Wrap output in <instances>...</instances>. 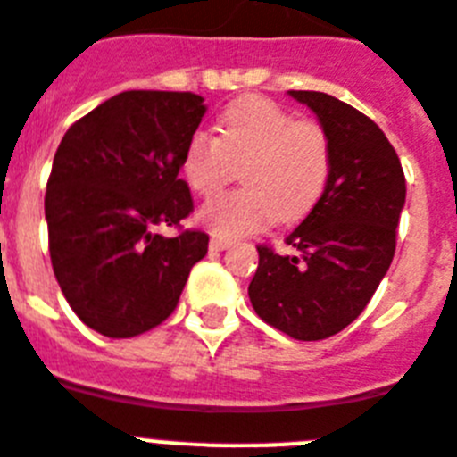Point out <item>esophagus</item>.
I'll use <instances>...</instances> for the list:
<instances>
[{
  "instance_id": "obj_1",
  "label": "esophagus",
  "mask_w": 457,
  "mask_h": 457,
  "mask_svg": "<svg viewBox=\"0 0 457 457\" xmlns=\"http://www.w3.org/2000/svg\"><path fill=\"white\" fill-rule=\"evenodd\" d=\"M229 244H232V239H228V237H220V235H213L209 241L211 251H225Z\"/></svg>"
}]
</instances>
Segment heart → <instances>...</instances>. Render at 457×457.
<instances>
[{
    "label": "heart",
    "instance_id": "heart-1",
    "mask_svg": "<svg viewBox=\"0 0 457 457\" xmlns=\"http://www.w3.org/2000/svg\"><path fill=\"white\" fill-rule=\"evenodd\" d=\"M218 136L195 131L185 143L180 173L190 190L216 195L237 176L246 187L213 196L199 220L218 235H246L279 218H305L326 195L333 173V145L317 121L298 120L265 96L229 103Z\"/></svg>",
    "mask_w": 457,
    "mask_h": 457
}]
</instances>
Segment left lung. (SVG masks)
<instances>
[{
  "label": "left lung",
  "instance_id": "8db88e82",
  "mask_svg": "<svg viewBox=\"0 0 457 457\" xmlns=\"http://www.w3.org/2000/svg\"><path fill=\"white\" fill-rule=\"evenodd\" d=\"M319 117L333 145L321 202L287 237L293 255L258 246L248 284L255 314L295 340H324L369 305L395 258L406 178L373 120L321 91H288Z\"/></svg>",
  "mask_w": 457,
  "mask_h": 457
}]
</instances>
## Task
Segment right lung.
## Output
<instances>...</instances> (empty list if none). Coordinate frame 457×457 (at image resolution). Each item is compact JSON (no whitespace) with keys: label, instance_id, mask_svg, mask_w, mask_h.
I'll return each instance as SVG.
<instances>
[{"label":"right lung","instance_id":"add662e5","mask_svg":"<svg viewBox=\"0 0 457 457\" xmlns=\"http://www.w3.org/2000/svg\"><path fill=\"white\" fill-rule=\"evenodd\" d=\"M204 112L190 91H124L74 121L55 150L44 196L51 265L74 314L100 336L166 321L209 251L206 232L180 229L195 202L178 176Z\"/></svg>","mask_w":457,"mask_h":457}]
</instances>
